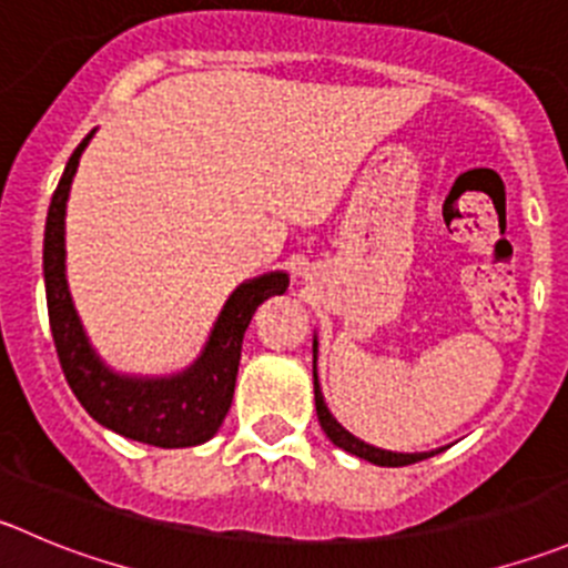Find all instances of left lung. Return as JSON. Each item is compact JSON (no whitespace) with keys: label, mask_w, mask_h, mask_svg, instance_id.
<instances>
[{"label":"left lung","mask_w":568,"mask_h":568,"mask_svg":"<svg viewBox=\"0 0 568 568\" xmlns=\"http://www.w3.org/2000/svg\"><path fill=\"white\" fill-rule=\"evenodd\" d=\"M316 338H313V394H316V413H318V424H322V430L327 433L329 442L335 444V447H341L344 453L349 455H357V458L368 460V464H377V466H410V464H418V460L424 458H433V455H438L442 449H433V453H390V449H379V447H372V444L361 442V438L352 436L349 430H344L338 422H335V416L329 413V407L324 405V396H322V388H318V374H316Z\"/></svg>","instance_id":"obj_1"}]
</instances>
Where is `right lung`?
Returning a JSON list of instances; mask_svg holds the SVG:
<instances>
[{
    "instance_id": "1",
    "label": "right lung",
    "mask_w": 568,
    "mask_h": 568,
    "mask_svg": "<svg viewBox=\"0 0 568 568\" xmlns=\"http://www.w3.org/2000/svg\"><path fill=\"white\" fill-rule=\"evenodd\" d=\"M91 138L93 130L71 152L63 178L52 194L47 230H43L49 327L65 383L71 385L80 405L102 427L119 436L163 449L196 447L211 442L222 427L233 405L246 327L257 305H263L268 296L285 294L288 274L268 272L241 283L219 313L202 355L185 372L172 377H130L104 366L82 329L65 283V202H69L71 180L80 166V155Z\"/></svg>"
}]
</instances>
